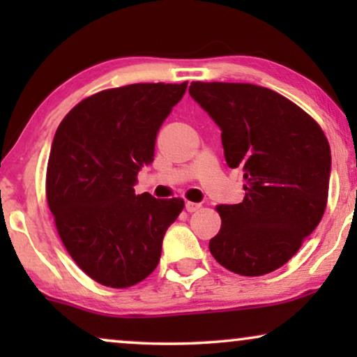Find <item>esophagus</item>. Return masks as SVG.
<instances>
[{"label": "esophagus", "mask_w": 357, "mask_h": 357, "mask_svg": "<svg viewBox=\"0 0 357 357\" xmlns=\"http://www.w3.org/2000/svg\"><path fill=\"white\" fill-rule=\"evenodd\" d=\"M199 208H202V204H199V203H193V202H187V203H185V209H187L188 213L198 211Z\"/></svg>", "instance_id": "esophagus-1"}]
</instances>
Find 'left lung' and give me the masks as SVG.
<instances>
[{
	"instance_id": "1",
	"label": "left lung",
	"mask_w": 357,
	"mask_h": 357,
	"mask_svg": "<svg viewBox=\"0 0 357 357\" xmlns=\"http://www.w3.org/2000/svg\"><path fill=\"white\" fill-rule=\"evenodd\" d=\"M190 96L221 128L224 158L242 167L245 197L219 204L209 241L219 265L261 276L296 255L328 202V139L312 116L278 92L247 82H199Z\"/></svg>"
}]
</instances>
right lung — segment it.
Segmentation results:
<instances>
[{"mask_svg":"<svg viewBox=\"0 0 357 357\" xmlns=\"http://www.w3.org/2000/svg\"><path fill=\"white\" fill-rule=\"evenodd\" d=\"M188 82H139L86 97L58 126L47 165V202L63 245L107 287L138 284L155 270L182 198L136 195L155 136Z\"/></svg>","mask_w":357,"mask_h":357,"instance_id":"right-lung-1","label":"right lung"}]
</instances>
